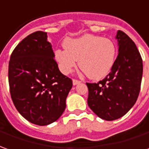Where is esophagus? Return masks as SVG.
Wrapping results in <instances>:
<instances>
[{
	"label": "esophagus",
	"mask_w": 149,
	"mask_h": 149,
	"mask_svg": "<svg viewBox=\"0 0 149 149\" xmlns=\"http://www.w3.org/2000/svg\"><path fill=\"white\" fill-rule=\"evenodd\" d=\"M72 83H73V85L76 86V85H77L79 83H81V81H79V80H77V79H73L72 80Z\"/></svg>",
	"instance_id": "obj_1"
}]
</instances>
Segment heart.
I'll return each mask as SVG.
<instances>
[{
	"label": "heart",
	"instance_id": "1",
	"mask_svg": "<svg viewBox=\"0 0 149 149\" xmlns=\"http://www.w3.org/2000/svg\"><path fill=\"white\" fill-rule=\"evenodd\" d=\"M64 49L54 51V58L59 70L69 74L77 66L90 78L100 79L106 77L113 68L117 48L109 38L86 34L76 39H67L63 42Z\"/></svg>",
	"mask_w": 149,
	"mask_h": 149
}]
</instances>
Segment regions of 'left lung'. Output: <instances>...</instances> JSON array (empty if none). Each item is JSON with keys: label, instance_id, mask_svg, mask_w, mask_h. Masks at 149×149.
Returning a JSON list of instances; mask_svg holds the SVG:
<instances>
[{"label": "left lung", "instance_id": "obj_1", "mask_svg": "<svg viewBox=\"0 0 149 149\" xmlns=\"http://www.w3.org/2000/svg\"><path fill=\"white\" fill-rule=\"evenodd\" d=\"M117 39L119 53L111 72L97 83H86L90 109L98 117L113 121L124 116L138 99L143 60L134 42L122 31Z\"/></svg>", "mask_w": 149, "mask_h": 149}]
</instances>
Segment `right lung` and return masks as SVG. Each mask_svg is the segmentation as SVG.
<instances>
[{"instance_id": "1", "label": "right lung", "mask_w": 149, "mask_h": 149, "mask_svg": "<svg viewBox=\"0 0 149 149\" xmlns=\"http://www.w3.org/2000/svg\"><path fill=\"white\" fill-rule=\"evenodd\" d=\"M47 32L37 31L21 40L9 62L11 99L23 117L38 125L57 121L66 108L72 79L61 73Z\"/></svg>"}]
</instances>
